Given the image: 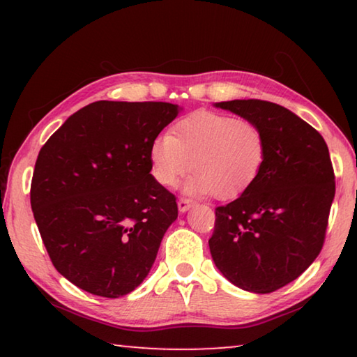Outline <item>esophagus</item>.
Returning a JSON list of instances; mask_svg holds the SVG:
<instances>
[{
  "label": "esophagus",
  "instance_id": "obj_1",
  "mask_svg": "<svg viewBox=\"0 0 357 357\" xmlns=\"http://www.w3.org/2000/svg\"><path fill=\"white\" fill-rule=\"evenodd\" d=\"M192 206H193V202L189 200V198H179L178 202L179 213H185V211H189Z\"/></svg>",
  "mask_w": 357,
  "mask_h": 357
}]
</instances>
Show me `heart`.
<instances>
[{"mask_svg":"<svg viewBox=\"0 0 357 357\" xmlns=\"http://www.w3.org/2000/svg\"><path fill=\"white\" fill-rule=\"evenodd\" d=\"M148 155L151 173L160 185H176L192 170L195 174L185 184L187 192L233 200L261 173L266 138L253 121L198 112L179 119L170 135L154 138Z\"/></svg>","mask_w":357,"mask_h":357,"instance_id":"heart-1","label":"heart"}]
</instances>
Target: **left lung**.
Segmentation results:
<instances>
[{"label": "left lung", "mask_w": 357, "mask_h": 357, "mask_svg": "<svg viewBox=\"0 0 357 357\" xmlns=\"http://www.w3.org/2000/svg\"><path fill=\"white\" fill-rule=\"evenodd\" d=\"M214 105L261 128L266 160L250 189L215 208L211 255L233 285L273 293L298 279L323 249L335 195L328 144L298 114L273 102Z\"/></svg>", "instance_id": "1"}]
</instances>
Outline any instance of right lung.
<instances>
[{"mask_svg":"<svg viewBox=\"0 0 357 357\" xmlns=\"http://www.w3.org/2000/svg\"><path fill=\"white\" fill-rule=\"evenodd\" d=\"M181 112L168 102H93L40 148L31 209L53 266L102 298L146 279L168 227L173 193L151 174L149 144Z\"/></svg>","mask_w":357,"mask_h":357,"instance_id":"obj_1","label":"right lung"}]
</instances>
